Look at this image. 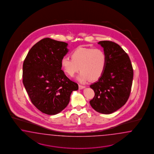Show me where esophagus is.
Returning a JSON list of instances; mask_svg holds the SVG:
<instances>
[{"label": "esophagus", "mask_w": 154, "mask_h": 154, "mask_svg": "<svg viewBox=\"0 0 154 154\" xmlns=\"http://www.w3.org/2000/svg\"><path fill=\"white\" fill-rule=\"evenodd\" d=\"M79 90H81V89H83L85 88V86H83V85H79Z\"/></svg>", "instance_id": "obj_1"}]
</instances>
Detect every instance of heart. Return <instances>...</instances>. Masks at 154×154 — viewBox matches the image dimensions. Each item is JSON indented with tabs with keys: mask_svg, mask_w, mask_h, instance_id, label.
Returning <instances> with one entry per match:
<instances>
[{
	"mask_svg": "<svg viewBox=\"0 0 154 154\" xmlns=\"http://www.w3.org/2000/svg\"><path fill=\"white\" fill-rule=\"evenodd\" d=\"M71 57L65 56L61 59V68L69 77H73L80 69L77 79L81 82L98 80L106 69L107 55L101 48H78L72 52Z\"/></svg>",
	"mask_w": 154,
	"mask_h": 154,
	"instance_id": "b5f03b06",
	"label": "heart"
}]
</instances>
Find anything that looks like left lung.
Here are the masks:
<instances>
[{
  "mask_svg": "<svg viewBox=\"0 0 154 154\" xmlns=\"http://www.w3.org/2000/svg\"><path fill=\"white\" fill-rule=\"evenodd\" d=\"M107 55L106 69L98 82L90 87L95 95L90 101L96 111L110 114L122 107L131 94L133 69L130 58L121 47L115 42H98Z\"/></svg>",
  "mask_w": 154,
  "mask_h": 154,
  "instance_id": "left-lung-1",
  "label": "left lung"
}]
</instances>
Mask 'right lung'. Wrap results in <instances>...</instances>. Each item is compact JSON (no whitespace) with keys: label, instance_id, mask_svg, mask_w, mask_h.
I'll return each mask as SVG.
<instances>
[{"label":"right lung","instance_id":"add662e5","mask_svg":"<svg viewBox=\"0 0 154 154\" xmlns=\"http://www.w3.org/2000/svg\"><path fill=\"white\" fill-rule=\"evenodd\" d=\"M68 44L42 39L29 50L23 63V82L34 106L47 115L60 112L79 89L61 70V60L68 52Z\"/></svg>","mask_w":154,"mask_h":154}]
</instances>
